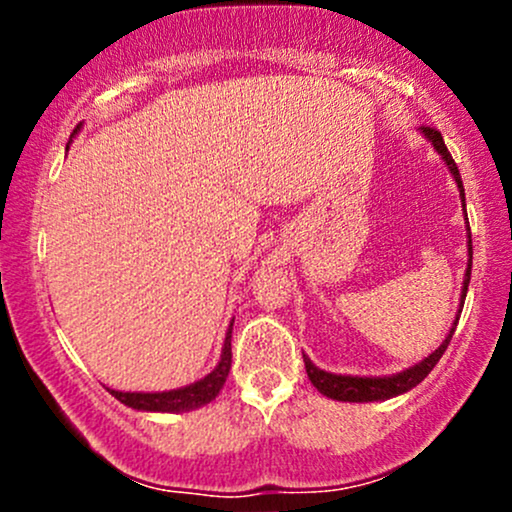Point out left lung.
Wrapping results in <instances>:
<instances>
[{
	"instance_id": "left-lung-1",
	"label": "left lung",
	"mask_w": 512,
	"mask_h": 512,
	"mask_svg": "<svg viewBox=\"0 0 512 512\" xmlns=\"http://www.w3.org/2000/svg\"><path fill=\"white\" fill-rule=\"evenodd\" d=\"M421 129H424L428 142L436 146L438 154L445 158V163H448L452 178H455L457 187H460V195H462V202H464V187H462L460 170H457V163L452 161V156H450L448 146H445V142H443V137H440V132H438L436 127H421ZM469 276H472V233H469V264H467V272H464L462 298L467 296ZM460 313H462V303H460ZM457 320H460V317H455V325H452L450 334H448V337H445V342L440 344L431 356L424 358V361H421V363H416L414 368L402 370V373H397V375H390V378H351V375L325 373V370L315 368L313 361H310L308 356H303L305 373H308L310 383H313L317 390L322 392V395H327V397H332V399H339V402H378V399L397 397V395H402V392L411 390V387L419 385L421 380H424L426 375L431 373L433 366H436V363L440 361V356H443L445 349H448L452 334H455Z\"/></svg>"
}]
</instances>
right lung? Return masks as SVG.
I'll return each mask as SVG.
<instances>
[{
  "label": "right lung",
  "mask_w": 512,
  "mask_h": 512,
  "mask_svg": "<svg viewBox=\"0 0 512 512\" xmlns=\"http://www.w3.org/2000/svg\"><path fill=\"white\" fill-rule=\"evenodd\" d=\"M231 358H233L231 330H228L226 342H223L219 366L211 370L207 378L199 380V383L180 387V390H170V392H117V390H110V395H113L115 399H120V402L127 404V407L142 409V411L197 409L219 395V390L228 378V370H231Z\"/></svg>",
  "instance_id": "add662e5"
}]
</instances>
